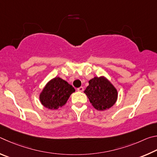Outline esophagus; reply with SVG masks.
I'll use <instances>...</instances> for the list:
<instances>
[{"instance_id": "esophagus-1", "label": "esophagus", "mask_w": 157, "mask_h": 157, "mask_svg": "<svg viewBox=\"0 0 157 157\" xmlns=\"http://www.w3.org/2000/svg\"><path fill=\"white\" fill-rule=\"evenodd\" d=\"M83 87H78V88H77V91H78V92H83Z\"/></svg>"}]
</instances>
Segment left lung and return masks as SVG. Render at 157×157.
<instances>
[{"mask_svg": "<svg viewBox=\"0 0 157 157\" xmlns=\"http://www.w3.org/2000/svg\"><path fill=\"white\" fill-rule=\"evenodd\" d=\"M95 109L105 110L113 106L117 100L118 92L105 77H94L89 81V86L84 91Z\"/></svg>", "mask_w": 157, "mask_h": 157, "instance_id": "1", "label": "left lung"}]
</instances>
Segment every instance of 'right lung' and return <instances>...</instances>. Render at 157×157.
<instances>
[{"label":"right lung","instance_id":"right-lung-1","mask_svg":"<svg viewBox=\"0 0 157 157\" xmlns=\"http://www.w3.org/2000/svg\"><path fill=\"white\" fill-rule=\"evenodd\" d=\"M75 89L59 77L49 81L39 96L42 105L49 109H56L67 103Z\"/></svg>","mask_w":157,"mask_h":157}]
</instances>
